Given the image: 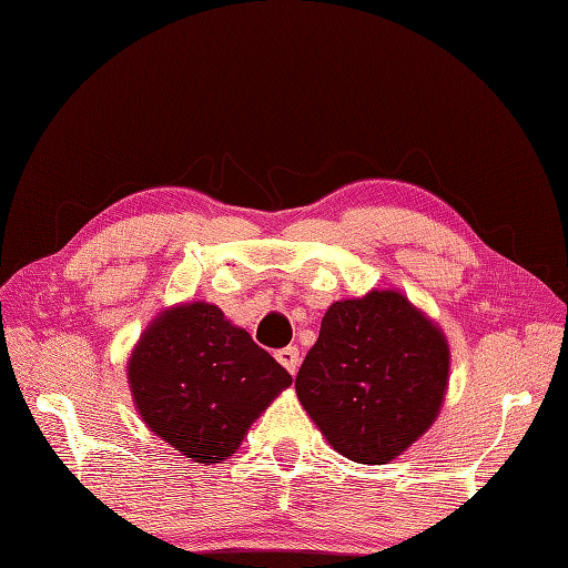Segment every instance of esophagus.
Segmentation results:
<instances>
[{
  "instance_id": "34e87169",
  "label": "esophagus",
  "mask_w": 568,
  "mask_h": 568,
  "mask_svg": "<svg viewBox=\"0 0 568 568\" xmlns=\"http://www.w3.org/2000/svg\"><path fill=\"white\" fill-rule=\"evenodd\" d=\"M275 359H278L290 374H295L300 367V351L295 345H287V347H283V351L275 353Z\"/></svg>"
}]
</instances>
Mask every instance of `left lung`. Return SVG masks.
<instances>
[{
    "label": "left lung",
    "mask_w": 568,
    "mask_h": 568,
    "mask_svg": "<svg viewBox=\"0 0 568 568\" xmlns=\"http://www.w3.org/2000/svg\"><path fill=\"white\" fill-rule=\"evenodd\" d=\"M450 353L442 328L398 290L333 302L297 372L302 408L341 456L384 465L442 410Z\"/></svg>",
    "instance_id": "left-lung-1"
}]
</instances>
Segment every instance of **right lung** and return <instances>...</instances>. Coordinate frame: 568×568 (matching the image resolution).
<instances>
[{"instance_id": "1", "label": "right lung", "mask_w": 568, "mask_h": 568, "mask_svg": "<svg viewBox=\"0 0 568 568\" xmlns=\"http://www.w3.org/2000/svg\"><path fill=\"white\" fill-rule=\"evenodd\" d=\"M126 376L145 427L206 465L235 454L254 419L293 384L209 302L160 312L132 351Z\"/></svg>"}]
</instances>
